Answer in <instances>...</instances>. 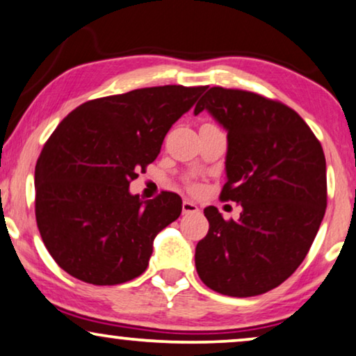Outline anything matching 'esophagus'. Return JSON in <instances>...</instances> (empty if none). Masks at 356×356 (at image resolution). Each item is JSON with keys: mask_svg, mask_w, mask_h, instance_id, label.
I'll return each mask as SVG.
<instances>
[{"mask_svg": "<svg viewBox=\"0 0 356 356\" xmlns=\"http://www.w3.org/2000/svg\"><path fill=\"white\" fill-rule=\"evenodd\" d=\"M199 212L197 204H194L193 201H183V213H196Z\"/></svg>", "mask_w": 356, "mask_h": 356, "instance_id": "esophagus-1", "label": "esophagus"}]
</instances>
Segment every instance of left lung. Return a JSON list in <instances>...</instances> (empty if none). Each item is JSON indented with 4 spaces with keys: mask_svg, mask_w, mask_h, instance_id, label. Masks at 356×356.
Returning <instances> with one entry per match:
<instances>
[{
    "mask_svg": "<svg viewBox=\"0 0 356 356\" xmlns=\"http://www.w3.org/2000/svg\"><path fill=\"white\" fill-rule=\"evenodd\" d=\"M202 110L227 129L220 199L243 211L235 222L204 209L209 232L196 246L197 274L217 293L262 295L298 269L323 222V147L295 110L254 92L211 87L194 115Z\"/></svg>",
    "mask_w": 356,
    "mask_h": 356,
    "instance_id": "8db88e82",
    "label": "left lung"
}]
</instances>
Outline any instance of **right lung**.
Instances as JSON below:
<instances>
[{
    "label": "right lung",
    "mask_w": 356,
    "mask_h": 356,
    "mask_svg": "<svg viewBox=\"0 0 356 356\" xmlns=\"http://www.w3.org/2000/svg\"><path fill=\"white\" fill-rule=\"evenodd\" d=\"M206 89L160 86L102 97L58 124L35 165V218L63 270L87 284L118 285L147 269L154 238L177 220L183 202L168 191L143 201L129 183Z\"/></svg>",
    "instance_id": "add662e5"
}]
</instances>
